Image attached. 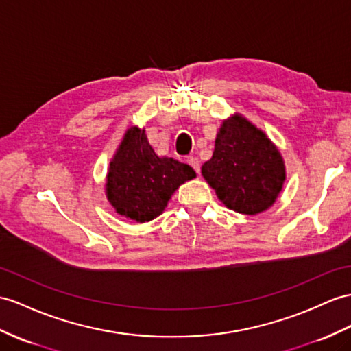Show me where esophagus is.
Wrapping results in <instances>:
<instances>
[{
	"label": "esophagus",
	"mask_w": 351,
	"mask_h": 351,
	"mask_svg": "<svg viewBox=\"0 0 351 351\" xmlns=\"http://www.w3.org/2000/svg\"><path fill=\"white\" fill-rule=\"evenodd\" d=\"M186 160H187V164H189L195 171H196V173H198L199 174V171H201V165H199V159L198 158H196V156H187L186 158Z\"/></svg>",
	"instance_id": "1"
}]
</instances>
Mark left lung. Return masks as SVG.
I'll return each instance as SVG.
<instances>
[{"mask_svg":"<svg viewBox=\"0 0 351 351\" xmlns=\"http://www.w3.org/2000/svg\"><path fill=\"white\" fill-rule=\"evenodd\" d=\"M201 171L228 208L249 216L276 202L286 177L277 147L240 114L221 125L213 156Z\"/></svg>","mask_w":351,"mask_h":351,"instance_id":"1","label":"left lung"}]
</instances>
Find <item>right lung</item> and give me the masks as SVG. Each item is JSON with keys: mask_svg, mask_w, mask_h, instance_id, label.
Segmentation results:
<instances>
[{"mask_svg": "<svg viewBox=\"0 0 351 351\" xmlns=\"http://www.w3.org/2000/svg\"><path fill=\"white\" fill-rule=\"evenodd\" d=\"M192 167L173 158H159L144 130H128L107 176V198L121 216L135 221L158 217L178 186L192 180Z\"/></svg>", "mask_w": 351, "mask_h": 351, "instance_id": "right-lung-1", "label": "right lung"}]
</instances>
